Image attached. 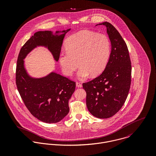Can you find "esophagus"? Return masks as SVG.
I'll return each instance as SVG.
<instances>
[{"instance_id": "obj_1", "label": "esophagus", "mask_w": 156, "mask_h": 156, "mask_svg": "<svg viewBox=\"0 0 156 156\" xmlns=\"http://www.w3.org/2000/svg\"><path fill=\"white\" fill-rule=\"evenodd\" d=\"M76 87H78V88H82V85L79 82H76Z\"/></svg>"}]
</instances>
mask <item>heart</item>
Here are the masks:
<instances>
[{
    "instance_id": "heart-1",
    "label": "heart",
    "mask_w": 156,
    "mask_h": 156,
    "mask_svg": "<svg viewBox=\"0 0 156 156\" xmlns=\"http://www.w3.org/2000/svg\"><path fill=\"white\" fill-rule=\"evenodd\" d=\"M66 51L59 55V62L63 73L67 76L80 66L77 75L82 80L91 74H100L106 66L111 54V43L107 36L82 30L71 35L66 42ZM79 64H78V62Z\"/></svg>"
}]
</instances>
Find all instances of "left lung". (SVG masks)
I'll use <instances>...</instances> for the list:
<instances>
[{"label":"left lung","mask_w":156,"mask_h":156,"mask_svg":"<svg viewBox=\"0 0 156 156\" xmlns=\"http://www.w3.org/2000/svg\"><path fill=\"white\" fill-rule=\"evenodd\" d=\"M106 27L111 44L108 62L102 74L83 83L87 92V106L98 118H108L120 110L127 97L131 84L132 66L127 46L110 23L97 24Z\"/></svg>","instance_id":"1"}]
</instances>
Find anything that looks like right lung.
I'll use <instances>...</instances> for the list:
<instances>
[{
	"label": "right lung",
	"mask_w": 156,
	"mask_h": 156,
	"mask_svg": "<svg viewBox=\"0 0 156 156\" xmlns=\"http://www.w3.org/2000/svg\"><path fill=\"white\" fill-rule=\"evenodd\" d=\"M71 29L62 31H38L34 34L20 50L16 68V85L23 101L31 114L46 123H56L68 113V101L74 93L76 83L55 71L43 77L29 74L24 59L37 47H44L55 61L59 55L64 38Z\"/></svg>",
	"instance_id": "right-lung-1"
}]
</instances>
